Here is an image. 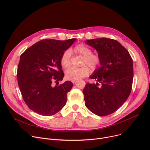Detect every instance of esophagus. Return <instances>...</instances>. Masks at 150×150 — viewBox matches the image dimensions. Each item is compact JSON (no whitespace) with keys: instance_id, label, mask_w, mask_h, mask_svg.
<instances>
[{"instance_id":"34e87169","label":"esophagus","mask_w":150,"mask_h":150,"mask_svg":"<svg viewBox=\"0 0 150 150\" xmlns=\"http://www.w3.org/2000/svg\"><path fill=\"white\" fill-rule=\"evenodd\" d=\"M72 83H75L76 82V81H72Z\"/></svg>"}]
</instances>
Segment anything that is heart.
Listing matches in <instances>:
<instances>
[{
  "mask_svg": "<svg viewBox=\"0 0 150 150\" xmlns=\"http://www.w3.org/2000/svg\"><path fill=\"white\" fill-rule=\"evenodd\" d=\"M74 52L83 56L81 60L80 67H71L66 71V78L71 81H77L85 76H87L91 71H96L100 67L102 63V59L100 56L96 53H93L92 50L84 44H79L75 46L69 51H65L60 59V65L66 69L71 64V53Z\"/></svg>",
  "mask_w": 150,
  "mask_h": 150,
  "instance_id": "heart-1",
  "label": "heart"
}]
</instances>
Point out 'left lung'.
Returning <instances> with one entry per match:
<instances>
[{"label": "left lung", "mask_w": 150, "mask_h": 150, "mask_svg": "<svg viewBox=\"0 0 150 150\" xmlns=\"http://www.w3.org/2000/svg\"><path fill=\"white\" fill-rule=\"evenodd\" d=\"M102 59V66L90 78L83 90L86 107L99 116L115 112L130 94L133 78V60L128 51L117 40L106 38L87 40Z\"/></svg>", "instance_id": "1"}]
</instances>
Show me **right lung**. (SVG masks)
Masks as SVG:
<instances>
[{"label": "right lung", "mask_w": 150, "mask_h": 150, "mask_svg": "<svg viewBox=\"0 0 150 150\" xmlns=\"http://www.w3.org/2000/svg\"><path fill=\"white\" fill-rule=\"evenodd\" d=\"M75 40L42 39L21 55L17 74L18 84L24 102L36 113L52 115L66 105L67 94L73 84L66 81L59 85L64 76L60 59Z\"/></svg>", "instance_id": "right-lung-1"}]
</instances>
